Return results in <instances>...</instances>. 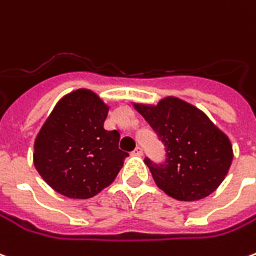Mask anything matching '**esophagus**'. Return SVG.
Segmentation results:
<instances>
[{
  "mask_svg": "<svg viewBox=\"0 0 256 256\" xmlns=\"http://www.w3.org/2000/svg\"><path fill=\"white\" fill-rule=\"evenodd\" d=\"M133 155H138V156L142 155V146H137V148L133 151Z\"/></svg>",
  "mask_w": 256,
  "mask_h": 256,
  "instance_id": "obj_1",
  "label": "esophagus"
}]
</instances>
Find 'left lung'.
<instances>
[{
  "label": "left lung",
  "instance_id": "1",
  "mask_svg": "<svg viewBox=\"0 0 256 256\" xmlns=\"http://www.w3.org/2000/svg\"><path fill=\"white\" fill-rule=\"evenodd\" d=\"M136 110L165 146L164 162L144 159L160 190L178 201H196L219 187L232 165L233 148L208 116L173 97Z\"/></svg>",
  "mask_w": 256,
  "mask_h": 256
}]
</instances>
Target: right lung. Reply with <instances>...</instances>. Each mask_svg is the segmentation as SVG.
<instances>
[{
	"mask_svg": "<svg viewBox=\"0 0 256 256\" xmlns=\"http://www.w3.org/2000/svg\"><path fill=\"white\" fill-rule=\"evenodd\" d=\"M108 106L88 90L70 92L56 104L34 142V166L56 192L91 198L115 180L128 152L120 134L105 130Z\"/></svg>",
	"mask_w": 256,
	"mask_h": 256,
	"instance_id": "obj_1",
	"label": "right lung"
}]
</instances>
